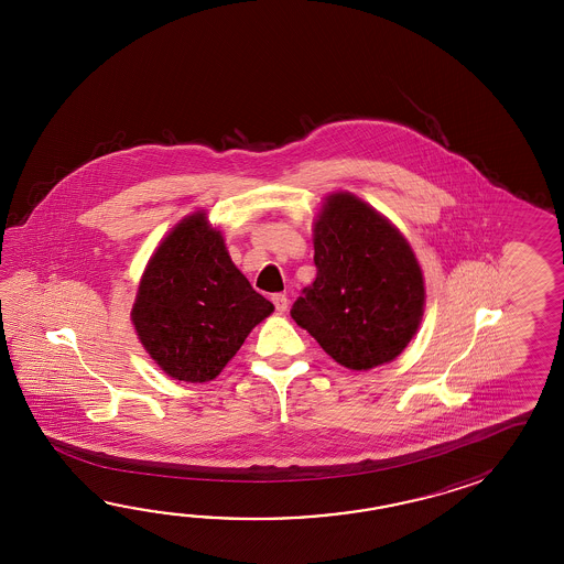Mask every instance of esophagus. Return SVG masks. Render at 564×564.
I'll list each match as a JSON object with an SVG mask.
<instances>
[{"mask_svg":"<svg viewBox=\"0 0 564 564\" xmlns=\"http://www.w3.org/2000/svg\"><path fill=\"white\" fill-rule=\"evenodd\" d=\"M272 302H274V306H276L278 312H286V308H288L286 294H274V296H272Z\"/></svg>","mask_w":564,"mask_h":564,"instance_id":"obj_1","label":"esophagus"}]
</instances>
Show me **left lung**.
Returning a JSON list of instances; mask_svg holds the SVG:
<instances>
[{
  "label": "left lung",
  "instance_id": "left-lung-1",
  "mask_svg": "<svg viewBox=\"0 0 564 564\" xmlns=\"http://www.w3.org/2000/svg\"><path fill=\"white\" fill-rule=\"evenodd\" d=\"M316 280L292 318L336 362L367 371L395 359L420 328L425 288L399 229L350 193L326 197L314 224Z\"/></svg>",
  "mask_w": 564,
  "mask_h": 564
}]
</instances>
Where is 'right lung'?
Returning <instances> with one entry per match:
<instances>
[{"label":"right lung","mask_w":564,"mask_h":564,"mask_svg":"<svg viewBox=\"0 0 564 564\" xmlns=\"http://www.w3.org/2000/svg\"><path fill=\"white\" fill-rule=\"evenodd\" d=\"M274 304L231 262L204 212L185 217L144 270L132 323L151 359L187 383L216 379Z\"/></svg>","instance_id":"1"}]
</instances>
